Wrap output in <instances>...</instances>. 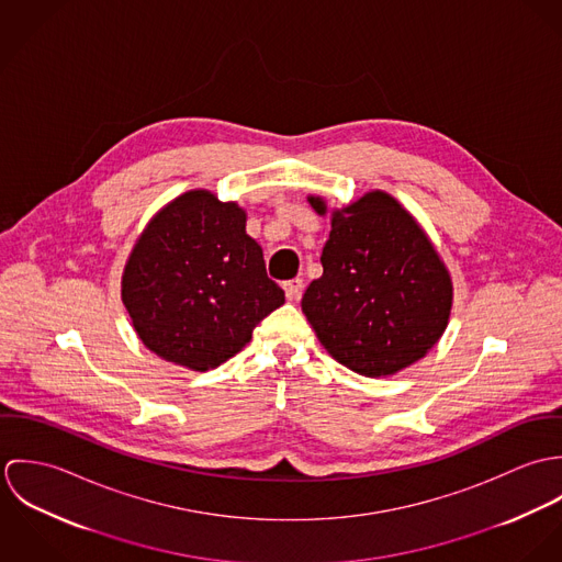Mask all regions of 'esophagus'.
I'll use <instances>...</instances> for the list:
<instances>
[{"instance_id":"obj_1","label":"esophagus","mask_w":562,"mask_h":562,"mask_svg":"<svg viewBox=\"0 0 562 562\" xmlns=\"http://www.w3.org/2000/svg\"><path fill=\"white\" fill-rule=\"evenodd\" d=\"M303 288H305L303 279H292V281H285V283H283V290H285L288 301H299L301 294H303Z\"/></svg>"}]
</instances>
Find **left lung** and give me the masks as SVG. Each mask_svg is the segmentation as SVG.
I'll return each instance as SVG.
<instances>
[{
	"label": "left lung",
	"mask_w": 562,
	"mask_h": 562,
	"mask_svg": "<svg viewBox=\"0 0 562 562\" xmlns=\"http://www.w3.org/2000/svg\"><path fill=\"white\" fill-rule=\"evenodd\" d=\"M324 216L322 196H310ZM321 279L303 296V314L326 352L370 379L419 361L443 335L452 279L417 221L381 190L330 212Z\"/></svg>",
	"instance_id": "1"
}]
</instances>
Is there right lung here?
<instances>
[{
    "label": "right lung",
    "mask_w": 562,
    "mask_h": 562,
    "mask_svg": "<svg viewBox=\"0 0 562 562\" xmlns=\"http://www.w3.org/2000/svg\"><path fill=\"white\" fill-rule=\"evenodd\" d=\"M121 299L151 352L196 372L238 355L285 303L246 234V212L210 190L179 194L149 221L125 263Z\"/></svg>",
    "instance_id": "obj_1"
}]
</instances>
